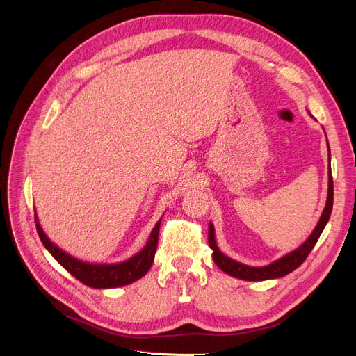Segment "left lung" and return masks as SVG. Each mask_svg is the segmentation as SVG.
<instances>
[{
    "label": "left lung",
    "instance_id": "obj_1",
    "mask_svg": "<svg viewBox=\"0 0 356 356\" xmlns=\"http://www.w3.org/2000/svg\"><path fill=\"white\" fill-rule=\"evenodd\" d=\"M332 196H334V188H332V177H331V169H330V182H328V199H327V204L325 209L321 215V220L316 225V229L314 230V233L310 234V238L301 245L298 250L289 252L288 255L282 257L281 260H277L272 264H268L266 267H250L241 264L238 261H233L232 258L225 257L220 250L217 243H215L213 239V227L212 224L209 225V233H208V242L209 246L212 248V257L213 261L217 264L222 272H225L230 276L239 277V279H245V281H266V279H273V277H282L288 273H291L298 266H301L305 263V260L307 258V255L310 254V251L314 250V246L316 245L319 236L324 230V227L327 225L330 215L332 211Z\"/></svg>",
    "mask_w": 356,
    "mask_h": 356
}]
</instances>
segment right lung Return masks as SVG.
<instances>
[{"instance_id": "1", "label": "right lung", "mask_w": 356, "mask_h": 356, "mask_svg": "<svg viewBox=\"0 0 356 356\" xmlns=\"http://www.w3.org/2000/svg\"><path fill=\"white\" fill-rule=\"evenodd\" d=\"M35 227L42 245L47 248L53 258H55V260L74 277H77L80 282L92 288H117L138 281L139 277H143L149 270V267H152L154 261L160 221H157L156 227L153 229L152 234H149V239L144 250L135 257H132L131 260L118 264H89L75 260V258L59 250L55 243H51L47 239L44 232L41 230L37 215Z\"/></svg>"}]
</instances>
